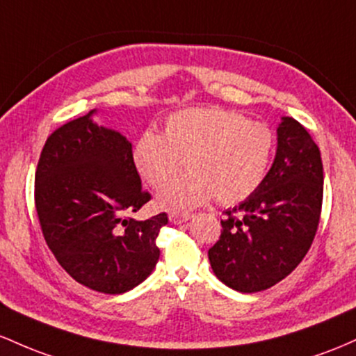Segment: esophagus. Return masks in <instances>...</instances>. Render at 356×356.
I'll use <instances>...</instances> for the list:
<instances>
[{
    "label": "esophagus",
    "instance_id": "obj_1",
    "mask_svg": "<svg viewBox=\"0 0 356 356\" xmlns=\"http://www.w3.org/2000/svg\"><path fill=\"white\" fill-rule=\"evenodd\" d=\"M191 218L190 213H170V222L175 223V225H179V223L188 222Z\"/></svg>",
    "mask_w": 356,
    "mask_h": 356
}]
</instances>
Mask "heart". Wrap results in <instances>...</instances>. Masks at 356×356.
<instances>
[{
	"label": "heart",
	"mask_w": 356,
	"mask_h": 356,
	"mask_svg": "<svg viewBox=\"0 0 356 356\" xmlns=\"http://www.w3.org/2000/svg\"><path fill=\"white\" fill-rule=\"evenodd\" d=\"M274 134L264 122L222 107L171 114L163 133L146 131L134 141L136 171L151 188H163L185 161L188 175L158 195L165 210L185 211L213 197L220 205L247 200L264 181Z\"/></svg>",
	"instance_id": "1"
}]
</instances>
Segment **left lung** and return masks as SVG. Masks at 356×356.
I'll use <instances>...</instances> for the list:
<instances>
[{"label":"left lung","mask_w":356,"mask_h":356,"mask_svg":"<svg viewBox=\"0 0 356 356\" xmlns=\"http://www.w3.org/2000/svg\"><path fill=\"white\" fill-rule=\"evenodd\" d=\"M321 203L319 147L296 119L282 118L269 173L249 198L225 211L220 238L209 250L215 275L238 293L277 284L309 250Z\"/></svg>","instance_id":"left-lung-1"}]
</instances>
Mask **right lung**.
I'll use <instances>...</instances> for the list:
<instances>
[{"mask_svg":"<svg viewBox=\"0 0 356 356\" xmlns=\"http://www.w3.org/2000/svg\"><path fill=\"white\" fill-rule=\"evenodd\" d=\"M54 131L35 173V207L47 245L77 282L104 294L141 284L159 259L166 213L134 220L151 200L133 163V145L92 114Z\"/></svg>","mask_w":356,"mask_h":356,"instance_id":"obj_1","label":"right lung"}]
</instances>
